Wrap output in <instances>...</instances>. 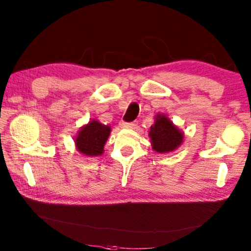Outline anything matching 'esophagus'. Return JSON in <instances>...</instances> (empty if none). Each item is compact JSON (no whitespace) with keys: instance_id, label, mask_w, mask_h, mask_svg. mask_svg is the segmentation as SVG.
I'll use <instances>...</instances> for the list:
<instances>
[{"instance_id":"obj_1","label":"esophagus","mask_w":251,"mask_h":251,"mask_svg":"<svg viewBox=\"0 0 251 251\" xmlns=\"http://www.w3.org/2000/svg\"><path fill=\"white\" fill-rule=\"evenodd\" d=\"M119 125L121 127H124V128H134V127L136 126V123L135 122H124L122 121L119 123Z\"/></svg>"}]
</instances>
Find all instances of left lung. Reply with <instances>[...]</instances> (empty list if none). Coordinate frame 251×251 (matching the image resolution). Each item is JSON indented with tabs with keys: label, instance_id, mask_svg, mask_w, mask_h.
Returning a JSON list of instances; mask_svg holds the SVG:
<instances>
[{
	"label": "left lung",
	"instance_id": "1",
	"mask_svg": "<svg viewBox=\"0 0 251 251\" xmlns=\"http://www.w3.org/2000/svg\"><path fill=\"white\" fill-rule=\"evenodd\" d=\"M152 149L159 153L174 151L182 143L184 135L170 119L163 115H156L154 125L150 128Z\"/></svg>",
	"mask_w": 251,
	"mask_h": 251
}]
</instances>
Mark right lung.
Returning a JSON list of instances; mask_svg holds the SVG:
<instances>
[{
    "label": "right lung",
    "mask_w": 251,
    "mask_h": 251,
    "mask_svg": "<svg viewBox=\"0 0 251 251\" xmlns=\"http://www.w3.org/2000/svg\"><path fill=\"white\" fill-rule=\"evenodd\" d=\"M109 134V126L103 125L97 121L90 122L78 132L75 140L76 148L85 155H100L103 151L104 143Z\"/></svg>",
    "instance_id": "right-lung-1"
}]
</instances>
